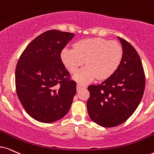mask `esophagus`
I'll return each mask as SVG.
<instances>
[{
  "instance_id": "esophagus-1",
  "label": "esophagus",
  "mask_w": 154,
  "mask_h": 154,
  "mask_svg": "<svg viewBox=\"0 0 154 154\" xmlns=\"http://www.w3.org/2000/svg\"><path fill=\"white\" fill-rule=\"evenodd\" d=\"M83 88H85V85H81V84H79V83H77V90H79V89H83Z\"/></svg>"
}]
</instances>
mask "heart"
Returning a JSON list of instances; mask_svg holds the SVG:
<instances>
[{"instance_id": "obj_1", "label": "heart", "mask_w": 154, "mask_h": 154, "mask_svg": "<svg viewBox=\"0 0 154 154\" xmlns=\"http://www.w3.org/2000/svg\"><path fill=\"white\" fill-rule=\"evenodd\" d=\"M123 50L119 42L101 38L85 39L74 45V49L64 48L61 57L67 69L75 73L86 62L87 67L75 75L81 83L92 81L96 77L105 79L116 70L122 61Z\"/></svg>"}]
</instances>
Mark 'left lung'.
<instances>
[{
    "instance_id": "obj_1",
    "label": "left lung",
    "mask_w": 154,
    "mask_h": 154,
    "mask_svg": "<svg viewBox=\"0 0 154 154\" xmlns=\"http://www.w3.org/2000/svg\"><path fill=\"white\" fill-rule=\"evenodd\" d=\"M123 48L116 70L100 85L88 87L87 102L89 117L94 123L110 128L126 122L135 112L145 89L144 70L137 50L118 37Z\"/></svg>"
}]
</instances>
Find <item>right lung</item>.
Returning <instances> with one entry per match:
<instances>
[{
	"label": "right lung",
	"mask_w": 154,
	"mask_h": 154,
	"mask_svg": "<svg viewBox=\"0 0 154 154\" xmlns=\"http://www.w3.org/2000/svg\"><path fill=\"white\" fill-rule=\"evenodd\" d=\"M73 33L46 31L30 42L15 68V88L26 112L42 123L64 117L77 91L61 59V52Z\"/></svg>",
	"instance_id": "add662e5"
}]
</instances>
